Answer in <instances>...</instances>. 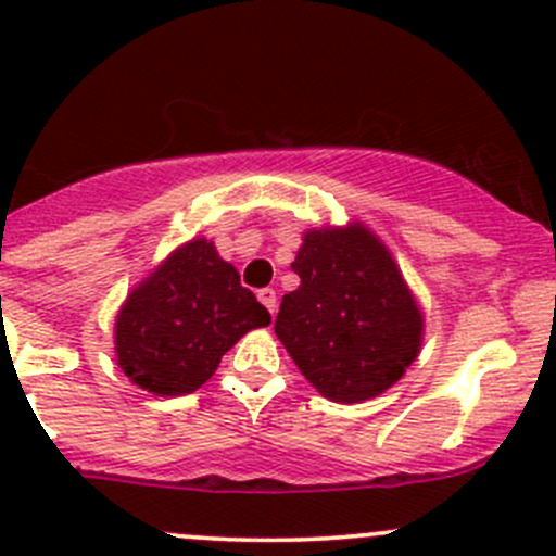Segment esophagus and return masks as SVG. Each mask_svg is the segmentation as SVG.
I'll use <instances>...</instances> for the list:
<instances>
[{
	"label": "esophagus",
	"mask_w": 556,
	"mask_h": 556,
	"mask_svg": "<svg viewBox=\"0 0 556 556\" xmlns=\"http://www.w3.org/2000/svg\"><path fill=\"white\" fill-rule=\"evenodd\" d=\"M257 301H261L263 306H266L268 312H277V293H274L271 288H263V290H257Z\"/></svg>",
	"instance_id": "esophagus-1"
}]
</instances>
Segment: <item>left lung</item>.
<instances>
[{
    "instance_id": "1",
    "label": "left lung",
    "mask_w": 556,
    "mask_h": 556,
    "mask_svg": "<svg viewBox=\"0 0 556 556\" xmlns=\"http://www.w3.org/2000/svg\"><path fill=\"white\" fill-rule=\"evenodd\" d=\"M282 295L277 339L323 397L361 403L382 395L417 361L422 312L390 250L361 223L304 233Z\"/></svg>"
}]
</instances>
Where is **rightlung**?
<instances>
[{"label": "right lung", "mask_w": 556, "mask_h": 556, "mask_svg": "<svg viewBox=\"0 0 556 556\" xmlns=\"http://www.w3.org/2000/svg\"><path fill=\"white\" fill-rule=\"evenodd\" d=\"M271 314L206 239L177 247L128 293L115 319L117 366L153 395H188Z\"/></svg>", "instance_id": "right-lung-1"}]
</instances>
